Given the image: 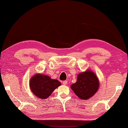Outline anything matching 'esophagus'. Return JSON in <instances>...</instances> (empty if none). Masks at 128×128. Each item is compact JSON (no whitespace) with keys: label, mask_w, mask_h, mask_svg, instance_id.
Segmentation results:
<instances>
[{"label":"esophagus","mask_w":128,"mask_h":128,"mask_svg":"<svg viewBox=\"0 0 128 128\" xmlns=\"http://www.w3.org/2000/svg\"><path fill=\"white\" fill-rule=\"evenodd\" d=\"M67 83V80H64V81L62 82V84L64 85H66Z\"/></svg>","instance_id":"obj_1"}]
</instances>
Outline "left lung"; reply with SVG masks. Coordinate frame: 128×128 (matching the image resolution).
Wrapping results in <instances>:
<instances>
[{"label":"left lung","mask_w":128,"mask_h":128,"mask_svg":"<svg viewBox=\"0 0 128 128\" xmlns=\"http://www.w3.org/2000/svg\"><path fill=\"white\" fill-rule=\"evenodd\" d=\"M71 88L78 97L83 100L92 97L99 88L98 79L90 70L78 75L76 83L71 85Z\"/></svg>","instance_id":"8db88e82"}]
</instances>
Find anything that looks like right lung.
Segmentation results:
<instances>
[{"mask_svg": "<svg viewBox=\"0 0 128 128\" xmlns=\"http://www.w3.org/2000/svg\"><path fill=\"white\" fill-rule=\"evenodd\" d=\"M61 85L57 80H52L46 75L36 74L30 81L31 90L38 98L46 99L51 94L56 88Z\"/></svg>", "mask_w": 128, "mask_h": 128, "instance_id": "1", "label": "right lung"}]
</instances>
